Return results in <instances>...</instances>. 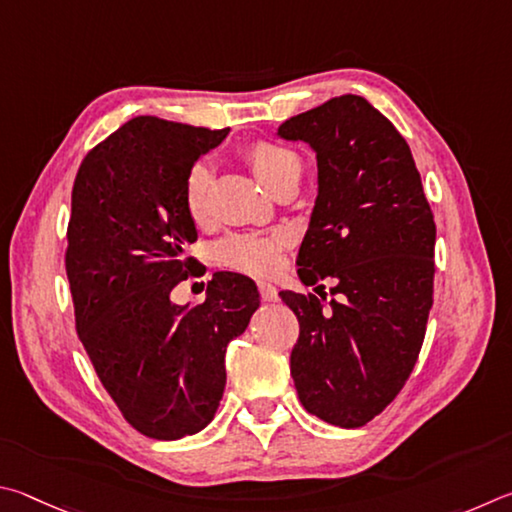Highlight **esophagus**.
Instances as JSON below:
<instances>
[{
  "mask_svg": "<svg viewBox=\"0 0 512 512\" xmlns=\"http://www.w3.org/2000/svg\"><path fill=\"white\" fill-rule=\"evenodd\" d=\"M258 292H261V299L263 301H276V297H279V294H276L274 285L267 283V281H258Z\"/></svg>",
  "mask_w": 512,
  "mask_h": 512,
  "instance_id": "1",
  "label": "esophagus"
}]
</instances>
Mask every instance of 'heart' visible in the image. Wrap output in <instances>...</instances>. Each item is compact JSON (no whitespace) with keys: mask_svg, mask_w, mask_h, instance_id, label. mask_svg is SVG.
Returning a JSON list of instances; mask_svg holds the SVG:
<instances>
[{"mask_svg":"<svg viewBox=\"0 0 512 512\" xmlns=\"http://www.w3.org/2000/svg\"><path fill=\"white\" fill-rule=\"evenodd\" d=\"M242 159L251 173L267 191H276L283 184H299L301 159L292 148L276 141H254L242 148ZM211 170L206 164H195L186 175L184 204L188 218L195 224H206L211 218L209 209ZM288 233H231L215 247L218 263L251 276H267L281 265L283 249L288 247Z\"/></svg>","mask_w":512,"mask_h":512,"instance_id":"obj_1","label":"heart"}]
</instances>
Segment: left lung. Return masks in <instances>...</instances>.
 <instances>
[{
  "label": "left lung",
  "mask_w": 512,
  "mask_h": 512,
  "mask_svg": "<svg viewBox=\"0 0 512 512\" xmlns=\"http://www.w3.org/2000/svg\"><path fill=\"white\" fill-rule=\"evenodd\" d=\"M279 137L317 152L319 191L299 249V279L281 292L299 319L290 355L301 405L337 427L382 414L414 371L434 303V213L402 134L362 96L292 116Z\"/></svg>",
  "instance_id": "obj_1"
}]
</instances>
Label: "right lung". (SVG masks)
<instances>
[{
	"label": "right lung",
	"mask_w": 512,
	"mask_h": 512,
	"mask_svg": "<svg viewBox=\"0 0 512 512\" xmlns=\"http://www.w3.org/2000/svg\"><path fill=\"white\" fill-rule=\"evenodd\" d=\"M224 130L137 116L87 152L71 191L65 267L76 330L98 380L143 436L177 441L211 423L224 353L261 306L256 283L215 272L200 306L170 292L197 240L184 186Z\"/></svg>",
	"instance_id": "right-lung-1"
}]
</instances>
